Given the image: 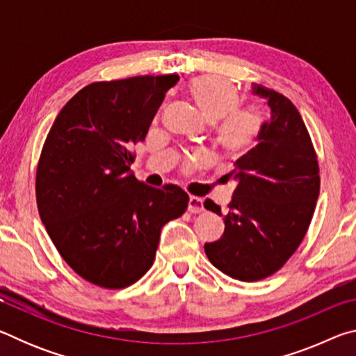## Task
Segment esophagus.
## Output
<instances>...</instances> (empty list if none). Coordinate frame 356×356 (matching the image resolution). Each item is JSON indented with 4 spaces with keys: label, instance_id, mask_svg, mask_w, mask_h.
<instances>
[{
    "label": "esophagus",
    "instance_id": "obj_1",
    "mask_svg": "<svg viewBox=\"0 0 356 356\" xmlns=\"http://www.w3.org/2000/svg\"><path fill=\"white\" fill-rule=\"evenodd\" d=\"M204 210V201L197 196H190L188 200V212L190 213H201Z\"/></svg>",
    "mask_w": 356,
    "mask_h": 356
}]
</instances>
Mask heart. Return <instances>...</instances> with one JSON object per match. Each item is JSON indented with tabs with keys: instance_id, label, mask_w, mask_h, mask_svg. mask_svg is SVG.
I'll list each match as a JSON object with an SVG mask.
<instances>
[{
	"instance_id": "1",
	"label": "heart",
	"mask_w": 356,
	"mask_h": 356,
	"mask_svg": "<svg viewBox=\"0 0 356 356\" xmlns=\"http://www.w3.org/2000/svg\"><path fill=\"white\" fill-rule=\"evenodd\" d=\"M188 92L209 122H216L215 143L227 159H240L256 146L264 131V108L238 105L240 92L232 81L216 75H201L188 83ZM197 160L202 155L196 156Z\"/></svg>"
}]
</instances>
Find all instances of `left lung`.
<instances>
[{
    "instance_id": "obj_1",
    "label": "left lung",
    "mask_w": 356,
    "mask_h": 356,
    "mask_svg": "<svg viewBox=\"0 0 356 356\" xmlns=\"http://www.w3.org/2000/svg\"><path fill=\"white\" fill-rule=\"evenodd\" d=\"M272 110L259 144L236 161L237 180L225 234L204 245L209 261L234 280L252 282L282 268L308 232L321 190L317 154L300 113L284 95L254 86ZM204 207L221 216V207Z\"/></svg>"
}]
</instances>
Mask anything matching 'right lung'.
Listing matches in <instances>:
<instances>
[{
	"label": "right lung",
	"mask_w": 356,
	"mask_h": 356,
	"mask_svg": "<svg viewBox=\"0 0 356 356\" xmlns=\"http://www.w3.org/2000/svg\"><path fill=\"white\" fill-rule=\"evenodd\" d=\"M179 75L94 81L53 122L35 171L42 222L83 280L124 289L152 267L160 231L188 207L177 185L152 188L130 172L131 147Z\"/></svg>",
	"instance_id": "add662e5"
}]
</instances>
